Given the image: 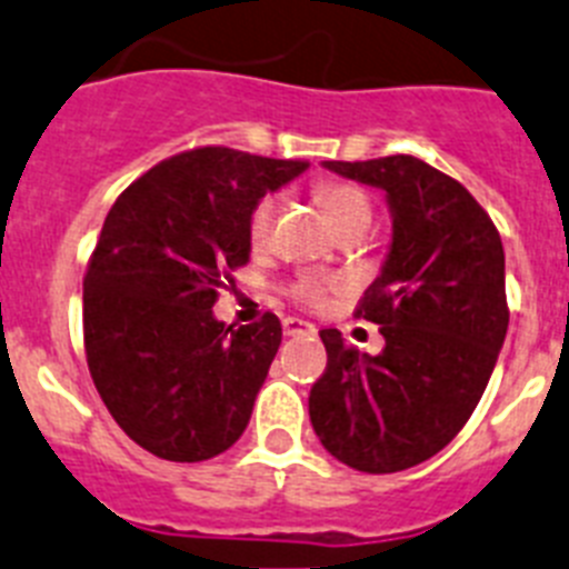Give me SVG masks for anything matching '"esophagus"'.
<instances>
[{"mask_svg": "<svg viewBox=\"0 0 569 569\" xmlns=\"http://www.w3.org/2000/svg\"><path fill=\"white\" fill-rule=\"evenodd\" d=\"M283 332L289 335V338H295V335H312L315 326L298 318H283Z\"/></svg>", "mask_w": 569, "mask_h": 569, "instance_id": "obj_1", "label": "esophagus"}]
</instances>
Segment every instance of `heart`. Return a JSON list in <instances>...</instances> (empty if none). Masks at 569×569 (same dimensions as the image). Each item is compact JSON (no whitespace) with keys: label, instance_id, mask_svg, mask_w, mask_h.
<instances>
[{"label":"heart","instance_id":"b5f03b06","mask_svg":"<svg viewBox=\"0 0 569 569\" xmlns=\"http://www.w3.org/2000/svg\"><path fill=\"white\" fill-rule=\"evenodd\" d=\"M315 197H318L320 209L326 211V217L332 220V226L338 231L358 229V226L367 229L369 220H372V202H369V197L363 194L358 186L326 180L315 189ZM274 214H278V200L271 194L260 197V200L251 206L246 231H249V243L254 246V249H263V246L269 243ZM289 291L291 298L298 300L300 306L318 309V306H323L326 298L335 291V280L320 278V274H300V278L291 283Z\"/></svg>","mask_w":569,"mask_h":569}]
</instances>
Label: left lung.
<instances>
[{
	"label": "left lung",
	"mask_w": 569,
	"mask_h": 569,
	"mask_svg": "<svg viewBox=\"0 0 569 569\" xmlns=\"http://www.w3.org/2000/svg\"><path fill=\"white\" fill-rule=\"evenodd\" d=\"M323 166L387 191L392 249L355 309L387 346L369 358L323 329L309 418L346 467L401 472L441 452L490 383L510 323L501 234L461 182L418 157Z\"/></svg>",
	"instance_id": "1"
}]
</instances>
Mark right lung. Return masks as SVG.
<instances>
[{
    "mask_svg": "<svg viewBox=\"0 0 569 569\" xmlns=\"http://www.w3.org/2000/svg\"><path fill=\"white\" fill-rule=\"evenodd\" d=\"M309 162L191 148L137 177L108 211L82 280L93 387L151 456L194 463L243 435L278 355L280 320L211 315L249 263V211Z\"/></svg>",
    "mask_w": 569,
    "mask_h": 569,
    "instance_id": "right-lung-1",
    "label": "right lung"
}]
</instances>
